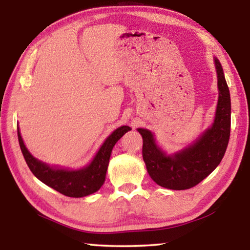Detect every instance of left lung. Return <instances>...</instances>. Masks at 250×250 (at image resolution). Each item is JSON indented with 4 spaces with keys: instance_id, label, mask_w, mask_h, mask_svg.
Returning <instances> with one entry per match:
<instances>
[{
    "instance_id": "obj_1",
    "label": "left lung",
    "mask_w": 250,
    "mask_h": 250,
    "mask_svg": "<svg viewBox=\"0 0 250 250\" xmlns=\"http://www.w3.org/2000/svg\"><path fill=\"white\" fill-rule=\"evenodd\" d=\"M218 103L215 119L196 141L174 154H167L156 145L153 133L138 129L142 135V156L151 179L162 188L188 189L208 176L221 163L230 135V95L221 62L215 57Z\"/></svg>"
}]
</instances>
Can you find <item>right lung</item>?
Here are the masks:
<instances>
[{
  "mask_svg": "<svg viewBox=\"0 0 250 250\" xmlns=\"http://www.w3.org/2000/svg\"><path fill=\"white\" fill-rule=\"evenodd\" d=\"M130 130L131 128L128 125H122L116 129L105 139L104 145L100 146L99 151L95 155L94 160L87 167L79 168V170H65V168L47 166L29 153L24 145L22 137H21L19 126L18 137L24 159L26 161L29 170L37 179L43 182L44 184L48 185L49 188L62 193V195L69 197H83L97 192L103 186L113 146L122 135Z\"/></svg>",
  "mask_w": 250,
  "mask_h": 250,
  "instance_id": "obj_1",
  "label": "right lung"
}]
</instances>
